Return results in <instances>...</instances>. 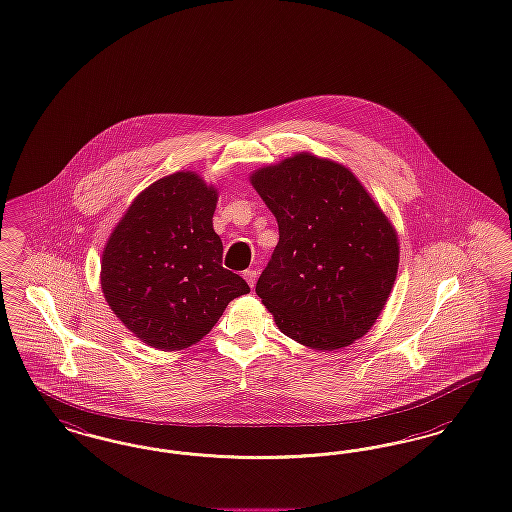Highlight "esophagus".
<instances>
[{"label":"esophagus","instance_id":"34e87169","mask_svg":"<svg viewBox=\"0 0 512 512\" xmlns=\"http://www.w3.org/2000/svg\"><path fill=\"white\" fill-rule=\"evenodd\" d=\"M257 270H253V268H247L246 272H244V278H246L247 284L253 287L255 286V280H257Z\"/></svg>","mask_w":512,"mask_h":512}]
</instances>
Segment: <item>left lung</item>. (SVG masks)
<instances>
[{"label": "left lung", "mask_w": 512, "mask_h": 512, "mask_svg": "<svg viewBox=\"0 0 512 512\" xmlns=\"http://www.w3.org/2000/svg\"><path fill=\"white\" fill-rule=\"evenodd\" d=\"M280 240L257 295L282 333L318 350L347 347L375 324L398 270V238L343 165L307 152L251 175Z\"/></svg>", "instance_id": "left-lung-1"}]
</instances>
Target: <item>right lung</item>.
I'll use <instances>...</instances> for the list:
<instances>
[{"label": "right lung", "mask_w": 512, "mask_h": 512, "mask_svg": "<svg viewBox=\"0 0 512 512\" xmlns=\"http://www.w3.org/2000/svg\"><path fill=\"white\" fill-rule=\"evenodd\" d=\"M215 204L213 186L190 171L173 173L135 198L104 247L106 303L150 347L194 345L249 291L223 266Z\"/></svg>", "instance_id": "right-lung-1"}]
</instances>
